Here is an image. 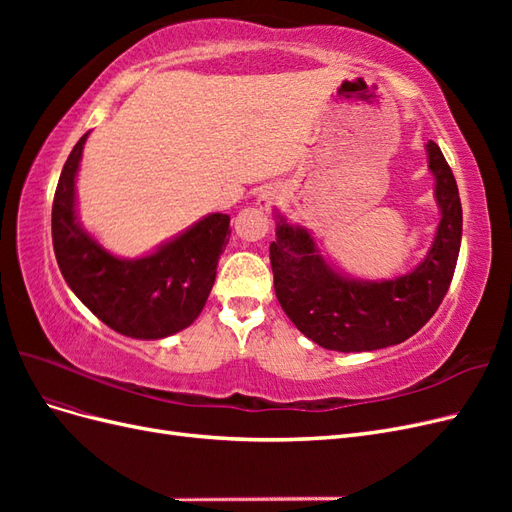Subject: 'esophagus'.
Returning a JSON list of instances; mask_svg holds the SVG:
<instances>
[{
	"instance_id": "esophagus-1",
	"label": "esophagus",
	"mask_w": 512,
	"mask_h": 512,
	"mask_svg": "<svg viewBox=\"0 0 512 512\" xmlns=\"http://www.w3.org/2000/svg\"><path fill=\"white\" fill-rule=\"evenodd\" d=\"M280 198H282V192L277 188H271V185H267L265 190H260V194L256 198V205H258L260 211H269Z\"/></svg>"
}]
</instances>
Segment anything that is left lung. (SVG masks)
Listing matches in <instances>:
<instances>
[{
  "label": "left lung",
  "mask_w": 512,
  "mask_h": 512,
  "mask_svg": "<svg viewBox=\"0 0 512 512\" xmlns=\"http://www.w3.org/2000/svg\"><path fill=\"white\" fill-rule=\"evenodd\" d=\"M427 164L440 211L431 247L393 280H356L322 258L312 232L275 211L269 247L275 294L305 337L337 352H369L406 342L436 314L451 286L461 245V200L451 166L429 141Z\"/></svg>",
  "instance_id": "obj_1"
}]
</instances>
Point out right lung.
Masks as SVG:
<instances>
[{
    "mask_svg": "<svg viewBox=\"0 0 512 512\" xmlns=\"http://www.w3.org/2000/svg\"><path fill=\"white\" fill-rule=\"evenodd\" d=\"M87 134L74 145L53 200V247L61 275L106 327L134 339L175 335L203 312L230 235L226 213H209L156 250L121 258L87 232L76 209V175Z\"/></svg>",
    "mask_w": 512,
    "mask_h": 512,
    "instance_id": "add662e5",
    "label": "right lung"
}]
</instances>
